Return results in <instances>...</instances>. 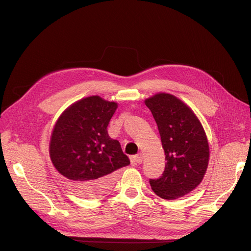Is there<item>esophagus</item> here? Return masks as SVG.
Here are the masks:
<instances>
[{"label":"esophagus","mask_w":251,"mask_h":251,"mask_svg":"<svg viewBox=\"0 0 251 251\" xmlns=\"http://www.w3.org/2000/svg\"><path fill=\"white\" fill-rule=\"evenodd\" d=\"M132 161L136 164H141L142 163V155L140 153L138 154H135L132 156Z\"/></svg>","instance_id":"34e87169"}]
</instances>
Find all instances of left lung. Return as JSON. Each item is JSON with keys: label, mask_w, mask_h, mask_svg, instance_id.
<instances>
[{"label": "left lung", "mask_w": 251, "mask_h": 251, "mask_svg": "<svg viewBox=\"0 0 251 251\" xmlns=\"http://www.w3.org/2000/svg\"><path fill=\"white\" fill-rule=\"evenodd\" d=\"M165 151L162 176L150 179L151 189L164 200H176L195 189L208 165L209 148L199 119L187 105L169 94L146 100Z\"/></svg>", "instance_id": "left-lung-1"}]
</instances>
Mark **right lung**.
Masks as SVG:
<instances>
[{
    "label": "right lung",
    "instance_id": "add662e5",
    "mask_svg": "<svg viewBox=\"0 0 251 251\" xmlns=\"http://www.w3.org/2000/svg\"><path fill=\"white\" fill-rule=\"evenodd\" d=\"M117 103L98 96L78 100L57 121L50 143L52 165L72 188L86 199L103 195L115 171L130 161L107 127Z\"/></svg>",
    "mask_w": 251,
    "mask_h": 251
}]
</instances>
